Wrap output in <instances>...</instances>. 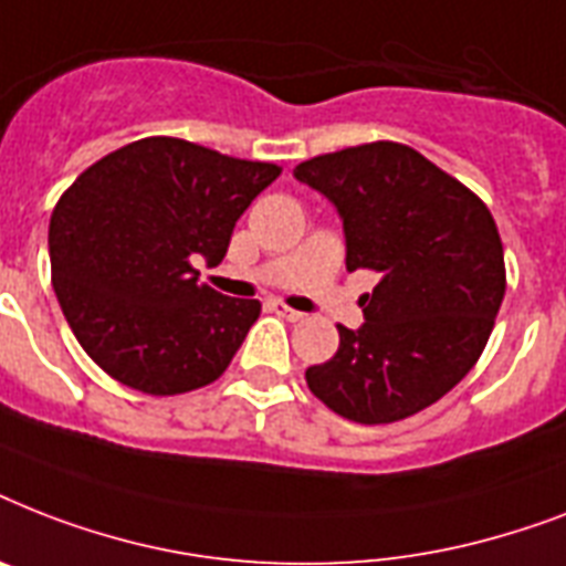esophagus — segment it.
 Wrapping results in <instances>:
<instances>
[{
    "label": "esophagus",
    "instance_id": "obj_1",
    "mask_svg": "<svg viewBox=\"0 0 566 566\" xmlns=\"http://www.w3.org/2000/svg\"><path fill=\"white\" fill-rule=\"evenodd\" d=\"M270 308L275 311V314H279V317H284V319H291V323H300L302 317H305V314H302V311H296V308H291V305H284L282 300H273L270 302Z\"/></svg>",
    "mask_w": 566,
    "mask_h": 566
}]
</instances>
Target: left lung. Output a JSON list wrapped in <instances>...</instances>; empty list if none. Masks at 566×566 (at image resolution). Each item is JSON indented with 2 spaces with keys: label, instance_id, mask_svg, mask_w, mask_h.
Here are the masks:
<instances>
[{
  "label": "left lung",
  "instance_id": "1",
  "mask_svg": "<svg viewBox=\"0 0 566 566\" xmlns=\"http://www.w3.org/2000/svg\"><path fill=\"white\" fill-rule=\"evenodd\" d=\"M293 176L335 205L346 270H376L364 326L305 370L311 394L364 426L429 408L473 370L505 296V258L488 205L394 140L302 161Z\"/></svg>",
  "mask_w": 566,
  "mask_h": 566
}]
</instances>
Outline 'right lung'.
<instances>
[{
	"instance_id": "add662e5",
	"label": "right lung",
	"mask_w": 566,
	"mask_h": 566,
	"mask_svg": "<svg viewBox=\"0 0 566 566\" xmlns=\"http://www.w3.org/2000/svg\"><path fill=\"white\" fill-rule=\"evenodd\" d=\"M279 172L179 137H144L87 167L57 199L52 287L111 378L176 396L226 373L261 302L199 284L190 258L220 264L240 213Z\"/></svg>"
}]
</instances>
